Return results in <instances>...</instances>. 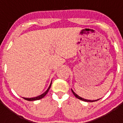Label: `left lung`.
<instances>
[{
    "label": "left lung",
    "mask_w": 123,
    "mask_h": 123,
    "mask_svg": "<svg viewBox=\"0 0 123 123\" xmlns=\"http://www.w3.org/2000/svg\"><path fill=\"white\" fill-rule=\"evenodd\" d=\"M71 91H72V92H73V93L74 94V96H75V97L79 99H80V100H83V101H85V102H92L97 101V100H98L99 99H97V100H89V99H84V98H83L80 97V96H79V95H77V94L75 93L74 92V91H73V89H71Z\"/></svg>",
    "instance_id": "1"
}]
</instances>
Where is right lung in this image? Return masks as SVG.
<instances>
[{
    "label": "right lung",
    "instance_id": "right-lung-1",
    "mask_svg": "<svg viewBox=\"0 0 123 123\" xmlns=\"http://www.w3.org/2000/svg\"><path fill=\"white\" fill-rule=\"evenodd\" d=\"M51 85H52V81H51V83H50V85H49L48 89L46 90V91L45 92L43 93V94H42V95H39V96H36V97H34V98H23L27 100H29V101H33V100H37L40 99H42L44 97V96H46V95L47 93H48V92H49V89H50Z\"/></svg>",
    "mask_w": 123,
    "mask_h": 123
}]
</instances>
